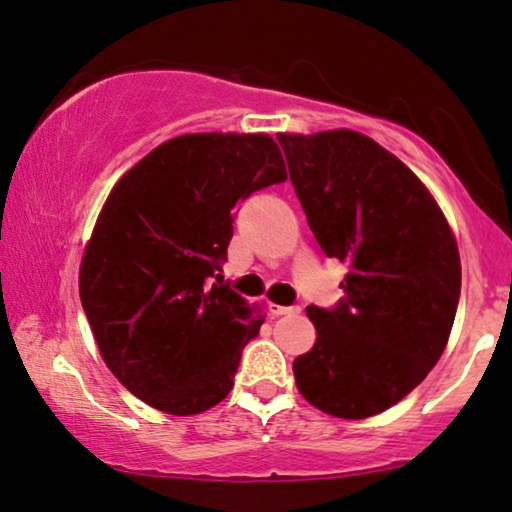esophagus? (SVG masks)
Wrapping results in <instances>:
<instances>
[{
  "label": "esophagus",
  "instance_id": "1",
  "mask_svg": "<svg viewBox=\"0 0 512 512\" xmlns=\"http://www.w3.org/2000/svg\"><path fill=\"white\" fill-rule=\"evenodd\" d=\"M296 312H300L298 305H275V303L270 305L272 317H282V314H296Z\"/></svg>",
  "mask_w": 512,
  "mask_h": 512
}]
</instances>
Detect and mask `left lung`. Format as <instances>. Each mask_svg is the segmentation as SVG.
Returning <instances> with one entry per match:
<instances>
[{"instance_id": "obj_1", "label": "left lung", "mask_w": 512, "mask_h": 512, "mask_svg": "<svg viewBox=\"0 0 512 512\" xmlns=\"http://www.w3.org/2000/svg\"><path fill=\"white\" fill-rule=\"evenodd\" d=\"M277 139L314 237L349 268L338 307H307L317 340L293 361L298 391L326 415L373 417L445 352L461 291L457 240L422 179L375 139L347 128Z\"/></svg>"}]
</instances>
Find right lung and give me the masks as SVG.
Masks as SVG:
<instances>
[{"mask_svg":"<svg viewBox=\"0 0 512 512\" xmlns=\"http://www.w3.org/2000/svg\"><path fill=\"white\" fill-rule=\"evenodd\" d=\"M284 179L265 132H193L111 188L83 249L81 305L107 368L151 408L200 415L233 389L265 317L209 277L226 261L237 202Z\"/></svg>","mask_w":512,"mask_h":512,"instance_id":"right-lung-1","label":"right lung"}]
</instances>
